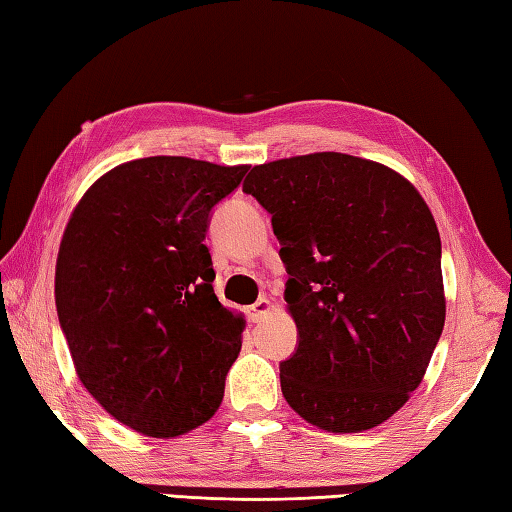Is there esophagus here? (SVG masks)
I'll return each mask as SVG.
<instances>
[{"label": "esophagus", "mask_w": 512, "mask_h": 512, "mask_svg": "<svg viewBox=\"0 0 512 512\" xmlns=\"http://www.w3.org/2000/svg\"><path fill=\"white\" fill-rule=\"evenodd\" d=\"M246 313L250 322H262V319H266L270 313V302L266 297H259L253 306H248Z\"/></svg>", "instance_id": "obj_1"}]
</instances>
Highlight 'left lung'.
<instances>
[{
  "instance_id": "left-lung-1",
  "label": "left lung",
  "mask_w": 512,
  "mask_h": 512,
  "mask_svg": "<svg viewBox=\"0 0 512 512\" xmlns=\"http://www.w3.org/2000/svg\"><path fill=\"white\" fill-rule=\"evenodd\" d=\"M244 193L273 215L288 273L299 344L279 364L286 402L328 433L384 424L422 384L446 319L424 197L393 168L344 153L255 166Z\"/></svg>"
}]
</instances>
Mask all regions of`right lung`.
Listing matches in <instances>:
<instances>
[{
	"label": "right lung",
	"instance_id": "right-lung-1",
	"mask_svg": "<svg viewBox=\"0 0 512 512\" xmlns=\"http://www.w3.org/2000/svg\"><path fill=\"white\" fill-rule=\"evenodd\" d=\"M246 170L133 159L99 177L66 224L55 304L77 377L146 437L190 433L222 404L246 322L219 304L204 239Z\"/></svg>",
	"mask_w": 512,
	"mask_h": 512
}]
</instances>
